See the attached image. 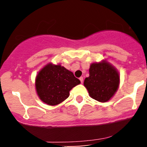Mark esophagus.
<instances>
[{"label":"esophagus","mask_w":147,"mask_h":147,"mask_svg":"<svg viewBox=\"0 0 147 147\" xmlns=\"http://www.w3.org/2000/svg\"><path fill=\"white\" fill-rule=\"evenodd\" d=\"M79 80H80V82H81V83L82 84H83V82H84V78L82 77H81L80 78H79Z\"/></svg>","instance_id":"1"}]
</instances>
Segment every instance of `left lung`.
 Wrapping results in <instances>:
<instances>
[{
	"instance_id": "obj_1",
	"label": "left lung",
	"mask_w": 147,
	"mask_h": 147,
	"mask_svg": "<svg viewBox=\"0 0 147 147\" xmlns=\"http://www.w3.org/2000/svg\"><path fill=\"white\" fill-rule=\"evenodd\" d=\"M119 84L117 70L106 61L91 64L89 77L84 82L90 97L100 102L110 100L118 89Z\"/></svg>"
}]
</instances>
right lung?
Wrapping results in <instances>:
<instances>
[{"mask_svg":"<svg viewBox=\"0 0 147 147\" xmlns=\"http://www.w3.org/2000/svg\"><path fill=\"white\" fill-rule=\"evenodd\" d=\"M72 72L63 66L48 63L38 72L35 86L37 95L42 102L55 106L70 95V90L80 84Z\"/></svg>","mask_w":147,"mask_h":147,"instance_id":"obj_1","label":"right lung"}]
</instances>
